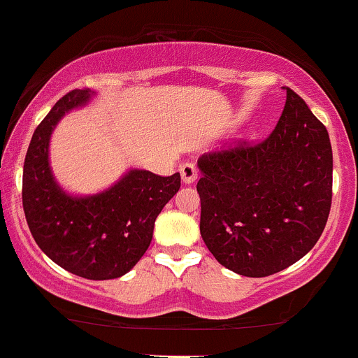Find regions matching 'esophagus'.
Here are the masks:
<instances>
[{
  "mask_svg": "<svg viewBox=\"0 0 358 358\" xmlns=\"http://www.w3.org/2000/svg\"><path fill=\"white\" fill-rule=\"evenodd\" d=\"M180 175H182L183 183H193L196 180V168L192 163H185L180 166Z\"/></svg>",
  "mask_w": 358,
  "mask_h": 358,
  "instance_id": "1",
  "label": "esophagus"
}]
</instances>
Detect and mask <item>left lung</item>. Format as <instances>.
<instances>
[{"instance_id":"left-lung-1","label":"left lung","mask_w":358,"mask_h":358,"mask_svg":"<svg viewBox=\"0 0 358 358\" xmlns=\"http://www.w3.org/2000/svg\"><path fill=\"white\" fill-rule=\"evenodd\" d=\"M199 170L200 234L224 268L271 276L318 242L330 213L334 155L327 127L291 89L266 141L203 155Z\"/></svg>"}]
</instances>
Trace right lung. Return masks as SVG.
Instances as JSON below:
<instances>
[{
    "instance_id": "right-lung-1",
    "label": "right lung",
    "mask_w": 358,
    "mask_h": 358,
    "mask_svg": "<svg viewBox=\"0 0 358 358\" xmlns=\"http://www.w3.org/2000/svg\"><path fill=\"white\" fill-rule=\"evenodd\" d=\"M90 89L69 92L35 129L23 166V208L38 248L76 276H124L153 239L155 220L180 190V173L158 176L131 168L106 190L77 195L57 182L50 139L60 119L87 106Z\"/></svg>"
}]
</instances>
